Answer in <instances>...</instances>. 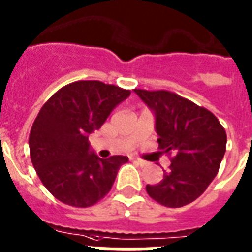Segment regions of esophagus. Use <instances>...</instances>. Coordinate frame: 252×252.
Instances as JSON below:
<instances>
[{"instance_id": "esophagus-1", "label": "esophagus", "mask_w": 252, "mask_h": 252, "mask_svg": "<svg viewBox=\"0 0 252 252\" xmlns=\"http://www.w3.org/2000/svg\"><path fill=\"white\" fill-rule=\"evenodd\" d=\"M130 160L134 161V162H137V164H139L140 166H145V165H147V161L141 160V158H136V157H132Z\"/></svg>"}]
</instances>
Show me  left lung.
I'll return each instance as SVG.
<instances>
[{
    "label": "left lung",
    "instance_id": "8db88e82",
    "mask_svg": "<svg viewBox=\"0 0 252 252\" xmlns=\"http://www.w3.org/2000/svg\"><path fill=\"white\" fill-rule=\"evenodd\" d=\"M133 91L155 113L158 148L173 155L164 178L147 185V193L166 207L185 206L202 194L220 170L226 130L209 109L174 92Z\"/></svg>",
    "mask_w": 252,
    "mask_h": 252
}]
</instances>
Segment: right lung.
I'll use <instances>...</instances> for the list:
<instances>
[{
  "label": "right lung",
  "instance_id": "1",
  "mask_svg": "<svg viewBox=\"0 0 252 252\" xmlns=\"http://www.w3.org/2000/svg\"><path fill=\"white\" fill-rule=\"evenodd\" d=\"M129 90L99 80H79L46 101L32 123V166L50 193L74 207H90L112 188L126 156L104 160L90 149L88 134L100 128Z\"/></svg>",
  "mask_w": 252,
  "mask_h": 252
}]
</instances>
